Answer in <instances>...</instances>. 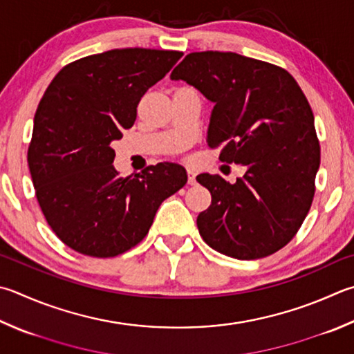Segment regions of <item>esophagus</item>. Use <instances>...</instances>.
I'll return each instance as SVG.
<instances>
[{"label":"esophagus","mask_w":354,"mask_h":354,"mask_svg":"<svg viewBox=\"0 0 354 354\" xmlns=\"http://www.w3.org/2000/svg\"><path fill=\"white\" fill-rule=\"evenodd\" d=\"M187 176H189V184L195 185L196 184V171L194 169L187 167Z\"/></svg>","instance_id":"34e87169"}]
</instances>
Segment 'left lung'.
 Segmentation results:
<instances>
[{"mask_svg": "<svg viewBox=\"0 0 354 354\" xmlns=\"http://www.w3.org/2000/svg\"><path fill=\"white\" fill-rule=\"evenodd\" d=\"M215 104L207 145L220 160L246 167L229 184L201 173L212 204L198 215L203 240L216 252L257 260L277 252L310 212L320 147L314 115L286 69L235 53H192L171 71Z\"/></svg>", "mask_w": 354, "mask_h": 354, "instance_id": "obj_1", "label": "left lung"}]
</instances>
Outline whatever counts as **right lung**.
I'll use <instances>...</instances> for the list:
<instances>
[{
    "label": "right lung",
    "instance_id": "add662e5",
    "mask_svg": "<svg viewBox=\"0 0 354 354\" xmlns=\"http://www.w3.org/2000/svg\"><path fill=\"white\" fill-rule=\"evenodd\" d=\"M179 50L113 49L63 66L38 104L28 164L54 234L75 252L110 259L145 239L165 198L187 183L184 167L114 169L113 140L136 120L140 97L181 59Z\"/></svg>",
    "mask_w": 354,
    "mask_h": 354
}]
</instances>
